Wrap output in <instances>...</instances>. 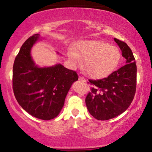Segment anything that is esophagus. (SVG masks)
<instances>
[{
  "mask_svg": "<svg viewBox=\"0 0 152 152\" xmlns=\"http://www.w3.org/2000/svg\"><path fill=\"white\" fill-rule=\"evenodd\" d=\"M79 80L81 82H86V78H85L84 77H83V76H79Z\"/></svg>",
  "mask_w": 152,
  "mask_h": 152,
  "instance_id": "34e87169",
  "label": "esophagus"
}]
</instances>
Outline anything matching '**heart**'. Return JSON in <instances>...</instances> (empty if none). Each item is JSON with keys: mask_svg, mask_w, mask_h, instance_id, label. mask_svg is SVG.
Wrapping results in <instances>:
<instances>
[{"mask_svg": "<svg viewBox=\"0 0 152 152\" xmlns=\"http://www.w3.org/2000/svg\"><path fill=\"white\" fill-rule=\"evenodd\" d=\"M77 53L71 51L69 56L76 64L85 60L84 70L88 76L100 78L111 73L120 59L119 50L116 46L100 41H86L80 43Z\"/></svg>", "mask_w": 152, "mask_h": 152, "instance_id": "b5f03b06", "label": "heart"}]
</instances>
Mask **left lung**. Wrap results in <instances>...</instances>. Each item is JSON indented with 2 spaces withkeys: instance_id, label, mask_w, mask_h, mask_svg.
I'll list each match as a JSON object with an SVG mask.
<instances>
[{
  "instance_id": "8db88e82",
  "label": "left lung",
  "mask_w": 152,
  "mask_h": 152,
  "mask_svg": "<svg viewBox=\"0 0 152 152\" xmlns=\"http://www.w3.org/2000/svg\"><path fill=\"white\" fill-rule=\"evenodd\" d=\"M125 63L107 77L88 80L91 85L86 97L88 111L98 120H109L124 112L133 101L137 87V65L133 53L124 41L114 38Z\"/></svg>"
}]
</instances>
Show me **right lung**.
Returning <instances> with one entry per match:
<instances>
[{
	"label": "right lung",
	"instance_id": "1",
	"mask_svg": "<svg viewBox=\"0 0 152 152\" xmlns=\"http://www.w3.org/2000/svg\"><path fill=\"white\" fill-rule=\"evenodd\" d=\"M38 38L39 34H34L28 38L15 57L13 90L17 102L29 114L50 120L59 114L68 91L78 76L61 64L45 68L35 65L31 50Z\"/></svg>",
	"mask_w": 152,
	"mask_h": 152
}]
</instances>
